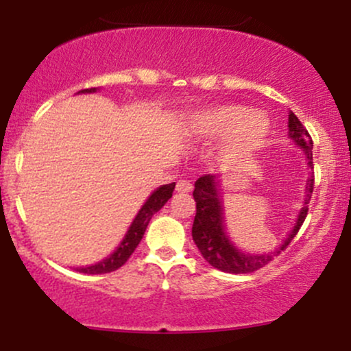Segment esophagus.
Here are the masks:
<instances>
[{
  "label": "esophagus",
  "instance_id": "obj_1",
  "mask_svg": "<svg viewBox=\"0 0 351 351\" xmlns=\"http://www.w3.org/2000/svg\"><path fill=\"white\" fill-rule=\"evenodd\" d=\"M176 191L178 193L191 191V183H189L188 180H180L178 183H176Z\"/></svg>",
  "mask_w": 351,
  "mask_h": 351
}]
</instances>
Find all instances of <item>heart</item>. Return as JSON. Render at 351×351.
<instances>
[{"label":"heart","mask_w":351,"mask_h":351,"mask_svg":"<svg viewBox=\"0 0 351 351\" xmlns=\"http://www.w3.org/2000/svg\"><path fill=\"white\" fill-rule=\"evenodd\" d=\"M195 128L206 138H224L231 135V150L237 155L251 153L264 143L271 130L265 114L243 106H217L201 112Z\"/></svg>","instance_id":"heart-1"}]
</instances>
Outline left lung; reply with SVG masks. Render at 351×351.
Instances as JSON below:
<instances>
[{
  "instance_id": "left-lung-1",
  "label": "left lung",
  "mask_w": 351,
  "mask_h": 351,
  "mask_svg": "<svg viewBox=\"0 0 351 351\" xmlns=\"http://www.w3.org/2000/svg\"><path fill=\"white\" fill-rule=\"evenodd\" d=\"M289 135L293 140V143L299 145L302 150L305 152L307 156V163L310 167V176L305 184V199L304 208L300 209L299 216H297L295 226L292 232L289 234L287 239L279 249L269 254H245L236 249L232 245L229 237L226 236V229H224V216H223V201L219 196V181L216 180L215 175H203L196 180L195 191H193V198L196 201V216L195 223H193V241L198 245L199 252L206 259L208 264L213 267L219 269L223 272L229 274H249L257 271V269L267 265L276 256L284 251L291 241L295 237L302 224H304L305 217H307L308 203L312 198L313 191V162H312V148L313 142L312 136L308 135L307 128L302 125L297 119V115L291 112L289 114Z\"/></svg>"
}]
</instances>
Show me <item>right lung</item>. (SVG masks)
I'll return each mask as SVG.
<instances>
[{"label": "right lung", "mask_w": 351, "mask_h": 351, "mask_svg": "<svg viewBox=\"0 0 351 351\" xmlns=\"http://www.w3.org/2000/svg\"><path fill=\"white\" fill-rule=\"evenodd\" d=\"M95 90H97V88L92 87V88H84V90L80 92H95ZM173 189H175V183L163 184V186H160L156 191H153L150 198L147 199V203H145L142 209L138 211V215L135 216L134 223H132V226L128 228L127 234H125L123 241L120 243L119 247L115 249L114 254H110L107 259L100 261V263L94 265H88V267H77V271L84 274H108V272L117 271L119 267H122V265L128 261V257L134 254L136 245L140 244V241H142L145 229H147L148 223H150L152 216L155 215L156 211H160V209L165 206V203L171 198Z\"/></svg>", "instance_id": "obj_1"}]
</instances>
